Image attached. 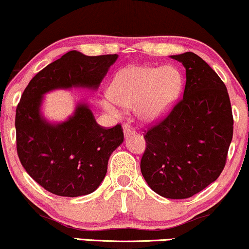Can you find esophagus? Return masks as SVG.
<instances>
[{
  "label": "esophagus",
  "mask_w": 249,
  "mask_h": 249,
  "mask_svg": "<svg viewBox=\"0 0 249 249\" xmlns=\"http://www.w3.org/2000/svg\"><path fill=\"white\" fill-rule=\"evenodd\" d=\"M124 133L125 136H128V135H130V134L135 133V129H134V128L131 127L129 124H124Z\"/></svg>",
  "instance_id": "obj_1"
}]
</instances>
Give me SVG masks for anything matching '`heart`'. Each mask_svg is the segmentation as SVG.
<instances>
[{
  "instance_id": "obj_1",
  "label": "heart",
  "mask_w": 249,
  "mask_h": 249,
  "mask_svg": "<svg viewBox=\"0 0 249 249\" xmlns=\"http://www.w3.org/2000/svg\"><path fill=\"white\" fill-rule=\"evenodd\" d=\"M180 84L179 73L174 67H127L113 79L110 94L102 99V107L118 115L122 106H135L140 119L153 121L170 109L179 94Z\"/></svg>"
}]
</instances>
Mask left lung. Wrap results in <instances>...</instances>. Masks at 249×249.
<instances>
[{
  "label": "left lung",
  "instance_id": "obj_1",
  "mask_svg": "<svg viewBox=\"0 0 249 249\" xmlns=\"http://www.w3.org/2000/svg\"><path fill=\"white\" fill-rule=\"evenodd\" d=\"M185 67L183 98L144 130L141 172L156 194L185 199L214 182L226 164L233 114L224 81L194 52L171 55Z\"/></svg>",
  "mask_w": 249,
  "mask_h": 249
}]
</instances>
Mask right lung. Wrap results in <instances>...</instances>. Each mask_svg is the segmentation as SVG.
I'll use <instances>...</instances> for the list:
<instances>
[{"label": "right lung", "instance_id": "1", "mask_svg": "<svg viewBox=\"0 0 249 249\" xmlns=\"http://www.w3.org/2000/svg\"><path fill=\"white\" fill-rule=\"evenodd\" d=\"M118 54L89 57L70 51L44 67L25 87L16 108V148L23 168L51 194L79 197L98 189L107 172L108 160L124 142L118 124L101 127L86 104L74 115L51 124L40 115L44 93L55 89H98Z\"/></svg>", "mask_w": 249, "mask_h": 249}]
</instances>
